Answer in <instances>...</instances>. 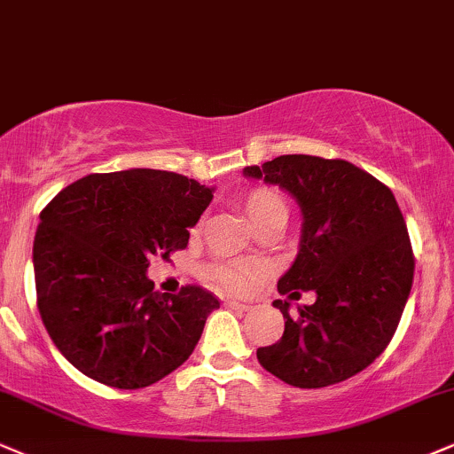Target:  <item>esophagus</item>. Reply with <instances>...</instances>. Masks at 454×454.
Masks as SVG:
<instances>
[{
	"label": "esophagus",
	"mask_w": 454,
	"mask_h": 454,
	"mask_svg": "<svg viewBox=\"0 0 454 454\" xmlns=\"http://www.w3.org/2000/svg\"><path fill=\"white\" fill-rule=\"evenodd\" d=\"M225 305L227 307H233V309H250V305H246V303H242V301H225Z\"/></svg>",
	"instance_id": "34e87169"
}]
</instances>
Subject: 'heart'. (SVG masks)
Masks as SVG:
<instances>
[{"label":"heart","mask_w":454,"mask_h":454,"mask_svg":"<svg viewBox=\"0 0 454 454\" xmlns=\"http://www.w3.org/2000/svg\"><path fill=\"white\" fill-rule=\"evenodd\" d=\"M242 208L253 227L270 218H286L288 204L284 195L273 187H254L242 198ZM256 276V267L246 262H212L206 267V279L225 293H244Z\"/></svg>","instance_id":"heart-1"}]
</instances>
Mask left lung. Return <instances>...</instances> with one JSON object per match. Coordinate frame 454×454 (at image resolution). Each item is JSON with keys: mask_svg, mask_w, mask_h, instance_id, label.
<instances>
[{"mask_svg": "<svg viewBox=\"0 0 454 454\" xmlns=\"http://www.w3.org/2000/svg\"><path fill=\"white\" fill-rule=\"evenodd\" d=\"M244 175L265 176L303 210V238L279 294L316 303L284 316L278 343L259 347L261 366L303 389L328 387L362 372L389 345L415 278V254L402 210L387 184L345 160L279 155Z\"/></svg>", "mask_w": 454, "mask_h": 454, "instance_id": "left-lung-1", "label": "left lung"}]
</instances>
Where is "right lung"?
I'll return each mask as SVG.
<instances>
[{"label": "right lung", "mask_w": 454, "mask_h": 454, "mask_svg": "<svg viewBox=\"0 0 454 454\" xmlns=\"http://www.w3.org/2000/svg\"><path fill=\"white\" fill-rule=\"evenodd\" d=\"M212 189L176 172L88 175L42 210L35 242L37 309L50 339L77 371L117 389H141L193 354L221 305L187 284L160 294L145 276L151 256L187 248L189 227Z\"/></svg>", "instance_id": "1"}]
</instances>
